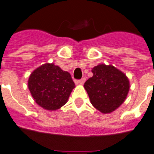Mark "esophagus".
I'll use <instances>...</instances> for the list:
<instances>
[{"label":"esophagus","instance_id":"esophagus-1","mask_svg":"<svg viewBox=\"0 0 154 154\" xmlns=\"http://www.w3.org/2000/svg\"><path fill=\"white\" fill-rule=\"evenodd\" d=\"M85 81H86V78H84V77H83V78H82L81 80H77V84H80V85H82V84H83V83H85Z\"/></svg>","mask_w":154,"mask_h":154}]
</instances>
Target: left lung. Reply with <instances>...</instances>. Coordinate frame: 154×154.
Wrapping results in <instances>:
<instances>
[{
    "mask_svg": "<svg viewBox=\"0 0 154 154\" xmlns=\"http://www.w3.org/2000/svg\"><path fill=\"white\" fill-rule=\"evenodd\" d=\"M92 72L93 76L84 83L91 104L101 113H112L127 97L130 87L129 78L111 65H98Z\"/></svg>",
    "mask_w": 154,
    "mask_h": 154,
    "instance_id": "1",
    "label": "left lung"
}]
</instances>
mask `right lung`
Returning <instances> with one entry per match:
<instances>
[{"mask_svg":"<svg viewBox=\"0 0 154 154\" xmlns=\"http://www.w3.org/2000/svg\"><path fill=\"white\" fill-rule=\"evenodd\" d=\"M28 86L40 107L56 110L66 104L75 84L68 71L53 63H45L30 74Z\"/></svg>","mask_w":154,"mask_h":154,"instance_id":"add662e5","label":"right lung"}]
</instances>
